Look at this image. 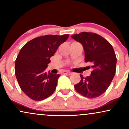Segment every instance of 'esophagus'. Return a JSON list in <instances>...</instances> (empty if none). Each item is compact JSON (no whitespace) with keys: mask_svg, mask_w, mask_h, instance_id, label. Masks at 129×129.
<instances>
[{"mask_svg":"<svg viewBox=\"0 0 129 129\" xmlns=\"http://www.w3.org/2000/svg\"><path fill=\"white\" fill-rule=\"evenodd\" d=\"M63 74L68 75H70L71 74V73L70 72H68V71H66V72H63Z\"/></svg>","mask_w":129,"mask_h":129,"instance_id":"1","label":"esophagus"}]
</instances>
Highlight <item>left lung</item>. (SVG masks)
<instances>
[{"mask_svg": "<svg viewBox=\"0 0 129 129\" xmlns=\"http://www.w3.org/2000/svg\"><path fill=\"white\" fill-rule=\"evenodd\" d=\"M73 39L80 42L85 52V61L90 63L91 75L83 78L74 85L78 93L93 99L106 91L113 79L116 71L117 57L111 44L102 36L94 33L81 32L72 35Z\"/></svg>", "mask_w": 129, "mask_h": 129, "instance_id": "8db88e82", "label": "left lung"}]
</instances>
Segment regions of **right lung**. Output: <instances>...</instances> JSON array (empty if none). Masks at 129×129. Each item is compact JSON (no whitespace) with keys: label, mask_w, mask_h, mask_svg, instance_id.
<instances>
[{"label":"right lung","mask_w":129,"mask_h":129,"mask_svg":"<svg viewBox=\"0 0 129 129\" xmlns=\"http://www.w3.org/2000/svg\"><path fill=\"white\" fill-rule=\"evenodd\" d=\"M69 35L39 36L27 42L15 60V73L21 89L31 99L50 97L56 88L59 74L45 72L50 58Z\"/></svg>","instance_id":"add662e5"}]
</instances>
